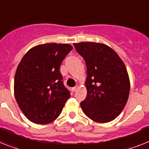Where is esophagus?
I'll list each match as a JSON object with an SVG mask.
<instances>
[{
    "label": "esophagus",
    "instance_id": "34e87169",
    "mask_svg": "<svg viewBox=\"0 0 149 149\" xmlns=\"http://www.w3.org/2000/svg\"><path fill=\"white\" fill-rule=\"evenodd\" d=\"M78 87H78V86H75V87H73V88L72 89V91H73V92H75L76 90H77V89H78Z\"/></svg>",
    "mask_w": 149,
    "mask_h": 149
}]
</instances>
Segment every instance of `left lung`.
Returning <instances> with one entry per match:
<instances>
[{"label": "left lung", "instance_id": "1", "mask_svg": "<svg viewBox=\"0 0 149 149\" xmlns=\"http://www.w3.org/2000/svg\"><path fill=\"white\" fill-rule=\"evenodd\" d=\"M87 65L86 99L81 107L89 118L108 123L117 118L125 107L130 82L127 70L118 53L102 43H74Z\"/></svg>", "mask_w": 149, "mask_h": 149}]
</instances>
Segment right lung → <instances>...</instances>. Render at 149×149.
I'll list each match as a JSON object with an SVG mask.
<instances>
[{
  "label": "right lung",
  "mask_w": 149,
  "mask_h": 149,
  "mask_svg": "<svg viewBox=\"0 0 149 149\" xmlns=\"http://www.w3.org/2000/svg\"><path fill=\"white\" fill-rule=\"evenodd\" d=\"M73 49L68 44H39L22 57L14 78V94L30 121L46 124L56 120L70 97L59 71L62 61Z\"/></svg>",
  "instance_id": "1"
}]
</instances>
